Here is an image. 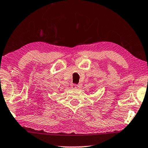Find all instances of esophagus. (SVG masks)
I'll list each match as a JSON object with an SVG mask.
<instances>
[{"label":"esophagus","mask_w":148,"mask_h":148,"mask_svg":"<svg viewBox=\"0 0 148 148\" xmlns=\"http://www.w3.org/2000/svg\"><path fill=\"white\" fill-rule=\"evenodd\" d=\"M71 87H72V88H73V89H76V88H78V85L73 84L71 85Z\"/></svg>","instance_id":"obj_1"}]
</instances>
